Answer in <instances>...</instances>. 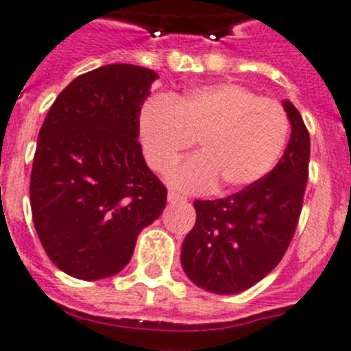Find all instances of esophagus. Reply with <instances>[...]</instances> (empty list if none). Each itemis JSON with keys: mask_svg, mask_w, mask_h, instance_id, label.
<instances>
[{"mask_svg": "<svg viewBox=\"0 0 351 351\" xmlns=\"http://www.w3.org/2000/svg\"><path fill=\"white\" fill-rule=\"evenodd\" d=\"M168 201L169 203H187V199L176 194V192H168Z\"/></svg>", "mask_w": 351, "mask_h": 351, "instance_id": "esophagus-1", "label": "esophagus"}]
</instances>
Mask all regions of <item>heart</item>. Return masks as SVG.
<instances>
[{
  "instance_id": "b5f03b06",
  "label": "heart",
  "mask_w": 351,
  "mask_h": 351,
  "mask_svg": "<svg viewBox=\"0 0 351 351\" xmlns=\"http://www.w3.org/2000/svg\"><path fill=\"white\" fill-rule=\"evenodd\" d=\"M280 103L238 84H215L169 99L154 97L140 112V141L148 166L168 169L194 145L201 152L168 171L171 187L206 192L250 187L267 175L289 138Z\"/></svg>"
}]
</instances>
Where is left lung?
<instances>
[{
	"instance_id": "1",
	"label": "left lung",
	"mask_w": 351,
	"mask_h": 351,
	"mask_svg": "<svg viewBox=\"0 0 351 351\" xmlns=\"http://www.w3.org/2000/svg\"><path fill=\"white\" fill-rule=\"evenodd\" d=\"M283 108L292 132L273 171L236 194L194 203L197 219L180 258L199 289L220 295L250 289L278 266L292 241L308 182L309 132L290 101Z\"/></svg>"
}]
</instances>
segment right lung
<instances>
[{
	"label": "right lung",
	"mask_w": 351,
	"mask_h": 351,
	"mask_svg": "<svg viewBox=\"0 0 351 351\" xmlns=\"http://www.w3.org/2000/svg\"><path fill=\"white\" fill-rule=\"evenodd\" d=\"M159 78L108 64L75 78L50 106L31 171L34 229L47 255L78 280L117 274L159 219L166 187L141 154L140 112Z\"/></svg>",
	"instance_id": "1"
}]
</instances>
